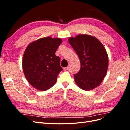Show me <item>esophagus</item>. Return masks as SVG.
I'll list each match as a JSON object with an SVG mask.
<instances>
[{
  "instance_id": "esophagus-1",
  "label": "esophagus",
  "mask_w": 130,
  "mask_h": 130,
  "mask_svg": "<svg viewBox=\"0 0 130 130\" xmlns=\"http://www.w3.org/2000/svg\"><path fill=\"white\" fill-rule=\"evenodd\" d=\"M69 66H68V67H64V68H63V70H68V69H69Z\"/></svg>"
}]
</instances>
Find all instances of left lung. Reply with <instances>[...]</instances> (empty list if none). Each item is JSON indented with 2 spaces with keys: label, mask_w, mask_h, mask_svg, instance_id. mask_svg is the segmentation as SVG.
I'll use <instances>...</instances> for the list:
<instances>
[{
  "label": "left lung",
  "mask_w": 130,
  "mask_h": 130,
  "mask_svg": "<svg viewBox=\"0 0 130 130\" xmlns=\"http://www.w3.org/2000/svg\"><path fill=\"white\" fill-rule=\"evenodd\" d=\"M69 42L81 63L80 70L74 74L76 84L85 90L96 88L103 80L108 69V58L104 45L96 38L88 35L70 37Z\"/></svg>",
  "instance_id": "left-lung-1"
}]
</instances>
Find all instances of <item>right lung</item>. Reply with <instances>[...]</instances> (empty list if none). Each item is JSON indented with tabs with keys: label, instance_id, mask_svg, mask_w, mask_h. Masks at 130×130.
I'll use <instances>...</instances> for the list:
<instances>
[{
	"label": "right lung",
	"instance_id": "obj_1",
	"mask_svg": "<svg viewBox=\"0 0 130 130\" xmlns=\"http://www.w3.org/2000/svg\"><path fill=\"white\" fill-rule=\"evenodd\" d=\"M61 43L60 38L47 37L27 46L23 57V69L26 80L34 87L44 91L56 83L62 70L60 58L55 55Z\"/></svg>",
	"mask_w": 130,
	"mask_h": 130
}]
</instances>
